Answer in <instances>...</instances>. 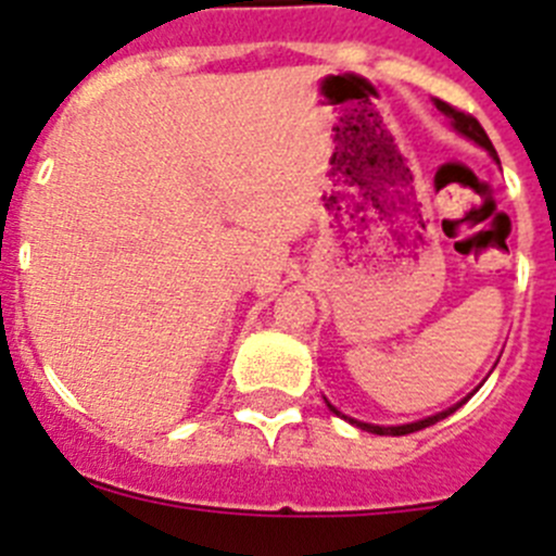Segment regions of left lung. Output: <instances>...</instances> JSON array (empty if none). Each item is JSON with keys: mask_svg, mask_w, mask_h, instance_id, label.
I'll return each instance as SVG.
<instances>
[{"mask_svg": "<svg viewBox=\"0 0 556 556\" xmlns=\"http://www.w3.org/2000/svg\"><path fill=\"white\" fill-rule=\"evenodd\" d=\"M434 105H437V111L443 113V116H448L451 127H454V130L459 132V136H465V139H468V141H473V144H479L481 150H488L490 155H493V161H495V164H498V155H495V147H493V141L488 139V132H484V127H481L479 122H476L473 116H470V113H462V111H456V108H451L448 102H443V100H434ZM495 365H498V362H495ZM481 384H484V381H481ZM481 384H479V387H481ZM479 387H476L473 392H479ZM473 392H470V395H473ZM470 395H468V397H470ZM468 397H462L459 404L448 406V409H443V412H437V415H431V417H424V420H415V424H404V426H376V424H365V420H356V417H348V415H342V412H339L337 406L331 404V401H326V404H328V409L333 412V415H337V417H342V420H348V424H351V426H356V429H362V431H370V434H381V437H401V434H412V431H420V429H426V426H434L437 420H445V417H448V415H454V412L459 409L462 404H468Z\"/></svg>", "mask_w": 556, "mask_h": 556, "instance_id": "1", "label": "left lung"}]
</instances>
